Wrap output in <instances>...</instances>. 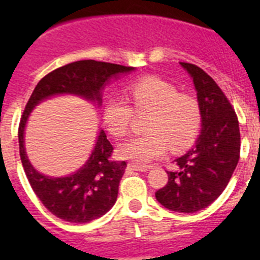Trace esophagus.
I'll return each mask as SVG.
<instances>
[{"mask_svg": "<svg viewBox=\"0 0 260 260\" xmlns=\"http://www.w3.org/2000/svg\"><path fill=\"white\" fill-rule=\"evenodd\" d=\"M128 168H132L133 171L146 172L150 169V165H142V164H135V162H130V164H128Z\"/></svg>", "mask_w": 260, "mask_h": 260, "instance_id": "esophagus-1", "label": "esophagus"}]
</instances>
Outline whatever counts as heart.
<instances>
[{"label": "heart", "mask_w": 260, "mask_h": 260, "mask_svg": "<svg viewBox=\"0 0 260 260\" xmlns=\"http://www.w3.org/2000/svg\"><path fill=\"white\" fill-rule=\"evenodd\" d=\"M132 107L122 99H109L103 110L104 125L116 138L128 132L133 112L150 113L144 130L146 135L130 138L118 147L119 157L141 164L165 155L168 148L181 151L189 147L198 135L202 112L198 100L180 93L173 84L157 77H144L126 87Z\"/></svg>", "instance_id": "heart-1"}]
</instances>
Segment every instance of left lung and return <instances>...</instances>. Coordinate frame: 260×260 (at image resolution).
<instances>
[{
	"label": "left lung",
	"mask_w": 260,
	"mask_h": 260,
	"mask_svg": "<svg viewBox=\"0 0 260 260\" xmlns=\"http://www.w3.org/2000/svg\"><path fill=\"white\" fill-rule=\"evenodd\" d=\"M192 78L202 112L197 143L168 172V183L155 192L165 208L192 213L208 207L228 185L240 160L237 114L215 80L197 65L180 62Z\"/></svg>",
	"instance_id": "left-lung-1"
}]
</instances>
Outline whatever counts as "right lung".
<instances>
[{
	"instance_id": "add662e5",
	"label": "right lung",
	"mask_w": 260,
	"mask_h": 260,
	"mask_svg": "<svg viewBox=\"0 0 260 260\" xmlns=\"http://www.w3.org/2000/svg\"><path fill=\"white\" fill-rule=\"evenodd\" d=\"M134 68L109 62L83 59L53 70L35 87L20 118L18 138L23 169L32 190L45 208L69 222H89L113 207L126 161L112 160L113 146L100 132L96 146L86 164L68 177H48L32 167L24 150V127L29 113L40 102L54 95L82 96L102 104V91L112 78Z\"/></svg>"
}]
</instances>
